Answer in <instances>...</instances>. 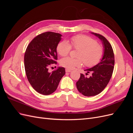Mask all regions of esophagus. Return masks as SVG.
Listing matches in <instances>:
<instances>
[{"label":"esophagus","instance_id":"esophagus-1","mask_svg":"<svg viewBox=\"0 0 133 133\" xmlns=\"http://www.w3.org/2000/svg\"><path fill=\"white\" fill-rule=\"evenodd\" d=\"M65 71H66V72H67V73H70V72H71V70H69V69H65Z\"/></svg>","mask_w":133,"mask_h":133}]
</instances>
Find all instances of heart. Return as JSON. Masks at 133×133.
<instances>
[{
	"mask_svg": "<svg viewBox=\"0 0 133 133\" xmlns=\"http://www.w3.org/2000/svg\"><path fill=\"white\" fill-rule=\"evenodd\" d=\"M72 48L79 50L78 58H64L60 60V64L68 69L71 70L80 67L84 63L88 67H92L98 64L103 57V46L98 43L95 39L85 35H75L70 39V44L66 41L59 42L57 46L58 54L64 57L69 54Z\"/></svg>",
	"mask_w": 133,
	"mask_h": 133,
	"instance_id": "1",
	"label": "heart"
}]
</instances>
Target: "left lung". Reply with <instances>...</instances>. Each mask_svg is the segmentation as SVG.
<instances>
[{
	"label": "left lung",
	"mask_w": 133,
	"mask_h": 133,
	"mask_svg": "<svg viewBox=\"0 0 133 133\" xmlns=\"http://www.w3.org/2000/svg\"><path fill=\"white\" fill-rule=\"evenodd\" d=\"M102 41L104 48V54L101 61L97 65L85 70L91 76L87 78L83 74L76 82V88L83 95L87 96H95L100 93L109 82L114 66V54L110 43L104 36L94 33Z\"/></svg>",
	"instance_id": "left-lung-1"
}]
</instances>
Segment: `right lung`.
I'll return each mask as SVG.
<instances>
[{
    "mask_svg": "<svg viewBox=\"0 0 133 133\" xmlns=\"http://www.w3.org/2000/svg\"><path fill=\"white\" fill-rule=\"evenodd\" d=\"M62 35L48 31L35 37L28 45L24 54V66L27 79L33 89L43 95H49L57 89L65 74V68L58 67L48 71L51 64H57V46Z\"/></svg>",
    "mask_w": 133,
    "mask_h": 133,
    "instance_id": "add662e5",
    "label": "right lung"
}]
</instances>
